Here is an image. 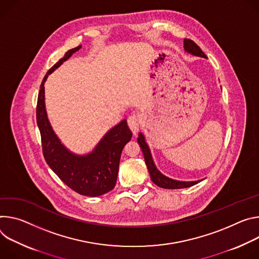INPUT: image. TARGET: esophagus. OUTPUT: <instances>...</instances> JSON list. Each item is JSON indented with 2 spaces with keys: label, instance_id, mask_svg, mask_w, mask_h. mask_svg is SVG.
Wrapping results in <instances>:
<instances>
[{
  "label": "esophagus",
  "instance_id": "34e87169",
  "mask_svg": "<svg viewBox=\"0 0 259 259\" xmlns=\"http://www.w3.org/2000/svg\"><path fill=\"white\" fill-rule=\"evenodd\" d=\"M127 124L131 128V131L134 134H136L139 131V127H140V124H141V121H140V118H139L138 115H136V114L131 115V116L127 118Z\"/></svg>",
  "mask_w": 259,
  "mask_h": 259
}]
</instances>
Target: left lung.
Listing matches in <instances>:
<instances>
[{
	"label": "left lung",
	"mask_w": 259,
	"mask_h": 259,
	"mask_svg": "<svg viewBox=\"0 0 259 259\" xmlns=\"http://www.w3.org/2000/svg\"><path fill=\"white\" fill-rule=\"evenodd\" d=\"M184 49L186 52L191 53L192 55L205 57V59H207V55L202 51V49L199 48V46L197 44H195L190 39H184ZM138 143L142 149L143 155H144L145 162H146L147 168H148L149 174H150V178H151L152 182L154 184H156L157 186H159L161 188H166V189H179V188H186V187L193 186L199 182V181L183 182V181H177V180L170 179L168 177H165L156 168V166L153 162L152 156H151L150 149H149L147 143L145 141V138H144V136H143L142 133L139 134Z\"/></svg>",
	"instance_id": "obj_1"
}]
</instances>
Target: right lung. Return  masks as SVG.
<instances>
[{"mask_svg":"<svg viewBox=\"0 0 259 259\" xmlns=\"http://www.w3.org/2000/svg\"><path fill=\"white\" fill-rule=\"evenodd\" d=\"M80 48L81 45L67 51L63 59L50 68L45 75L38 95L37 124L41 134L43 155L50 168L77 193L99 196L112 190L116 184L120 155L133 136L126 120L123 119L111 128L91 153L77 155L68 150L54 134L45 109L44 83L47 76Z\"/></svg>","mask_w":259,"mask_h":259,"instance_id":"1","label":"right lung"}]
</instances>
